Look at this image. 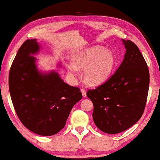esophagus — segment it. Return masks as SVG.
Segmentation results:
<instances>
[{
  "label": "esophagus",
  "instance_id": "obj_1",
  "mask_svg": "<svg viewBox=\"0 0 160 160\" xmlns=\"http://www.w3.org/2000/svg\"><path fill=\"white\" fill-rule=\"evenodd\" d=\"M81 92H82V96L84 97V98H85V97H87V91L84 89H81Z\"/></svg>",
  "mask_w": 160,
  "mask_h": 160
}]
</instances>
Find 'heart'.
I'll return each instance as SVG.
<instances>
[{"mask_svg": "<svg viewBox=\"0 0 160 160\" xmlns=\"http://www.w3.org/2000/svg\"><path fill=\"white\" fill-rule=\"evenodd\" d=\"M73 64L67 68L71 74L77 69H84V79L89 84H98L107 79L114 67V57L110 51L100 46H93L72 56Z\"/></svg>", "mask_w": 160, "mask_h": 160, "instance_id": "b5f03b06", "label": "heart"}]
</instances>
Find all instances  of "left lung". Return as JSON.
Instances as JSON below:
<instances>
[{
    "instance_id": "8db88e82",
    "label": "left lung",
    "mask_w": 160,
    "mask_h": 160,
    "mask_svg": "<svg viewBox=\"0 0 160 160\" xmlns=\"http://www.w3.org/2000/svg\"><path fill=\"white\" fill-rule=\"evenodd\" d=\"M126 52L117 71L87 96L93 105V119L102 132L117 134L138 121L144 112L150 75L146 60L138 47L123 39Z\"/></svg>"
}]
</instances>
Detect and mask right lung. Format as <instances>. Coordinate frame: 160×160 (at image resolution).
I'll list each match as a JSON object with an SVG mask.
<instances>
[{
    "mask_svg": "<svg viewBox=\"0 0 160 160\" xmlns=\"http://www.w3.org/2000/svg\"><path fill=\"white\" fill-rule=\"evenodd\" d=\"M39 49L36 39L21 45L9 70V89L22 124L34 133L51 136L65 126L72 108L82 95L55 72L39 73L32 55Z\"/></svg>",
    "mask_w": 160,
    "mask_h": 160,
    "instance_id": "1",
    "label": "right lung"
}]
</instances>
